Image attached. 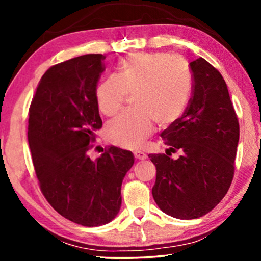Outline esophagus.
Listing matches in <instances>:
<instances>
[{"mask_svg": "<svg viewBox=\"0 0 261 261\" xmlns=\"http://www.w3.org/2000/svg\"><path fill=\"white\" fill-rule=\"evenodd\" d=\"M134 156H135V159H139V160H145L146 158H147V155H146L144 152H140V151L134 152Z\"/></svg>", "mask_w": 261, "mask_h": 261, "instance_id": "34e87169", "label": "esophagus"}]
</instances>
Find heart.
Returning <instances> with one entry per match:
<instances>
[{
  "label": "heart",
  "instance_id": "heart-1",
  "mask_svg": "<svg viewBox=\"0 0 261 261\" xmlns=\"http://www.w3.org/2000/svg\"><path fill=\"white\" fill-rule=\"evenodd\" d=\"M192 74L184 60L169 53H135L119 64L116 76L101 82L96 101L101 112L113 116L126 95L135 94V112L122 113L106 127L114 145L137 148L152 133L154 122L166 128L177 122L190 102Z\"/></svg>",
  "mask_w": 261,
  "mask_h": 261
}]
</instances>
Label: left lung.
Masks as SVG:
<instances>
[{
	"label": "left lung",
	"instance_id": "8db88e82",
	"mask_svg": "<svg viewBox=\"0 0 261 261\" xmlns=\"http://www.w3.org/2000/svg\"><path fill=\"white\" fill-rule=\"evenodd\" d=\"M192 96L179 120L163 132L165 145L181 155L148 154L155 165L153 198L160 210L180 220L208 214L234 177L239 121L226 82L205 59L190 63Z\"/></svg>",
	"mask_w": 261,
	"mask_h": 261
}]
</instances>
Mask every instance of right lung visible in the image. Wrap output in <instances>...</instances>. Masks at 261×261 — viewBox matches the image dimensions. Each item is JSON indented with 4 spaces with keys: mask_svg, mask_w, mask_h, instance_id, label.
<instances>
[{
    "mask_svg": "<svg viewBox=\"0 0 261 261\" xmlns=\"http://www.w3.org/2000/svg\"><path fill=\"white\" fill-rule=\"evenodd\" d=\"M103 55L49 67L30 107L28 144L42 195L65 219L97 227L115 219L121 185L134 164L130 151L110 146L96 160L88 152L102 127L96 89Z\"/></svg>",
    "mask_w": 261,
    "mask_h": 261,
    "instance_id": "right-lung-1",
    "label": "right lung"
}]
</instances>
